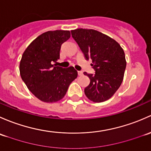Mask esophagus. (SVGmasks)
I'll use <instances>...</instances> for the list:
<instances>
[{"label":"esophagus","instance_id":"esophagus-1","mask_svg":"<svg viewBox=\"0 0 151 151\" xmlns=\"http://www.w3.org/2000/svg\"><path fill=\"white\" fill-rule=\"evenodd\" d=\"M78 76H83V72L82 71H78Z\"/></svg>","mask_w":151,"mask_h":151}]
</instances>
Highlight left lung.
I'll list each match as a JSON object with an SVG mask.
<instances>
[{
  "mask_svg": "<svg viewBox=\"0 0 151 151\" xmlns=\"http://www.w3.org/2000/svg\"><path fill=\"white\" fill-rule=\"evenodd\" d=\"M73 39L86 60H92L95 74H83L90 79L84 89L87 98L94 102L109 99L122 84L127 62L119 43L108 35L92 29L71 30Z\"/></svg>",
  "mask_w": 151,
  "mask_h": 151,
  "instance_id": "1",
  "label": "left lung"
}]
</instances>
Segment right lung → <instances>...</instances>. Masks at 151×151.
<instances>
[{
    "instance_id": "obj_1",
    "label": "right lung",
    "mask_w": 151,
    "mask_h": 151,
    "mask_svg": "<svg viewBox=\"0 0 151 151\" xmlns=\"http://www.w3.org/2000/svg\"><path fill=\"white\" fill-rule=\"evenodd\" d=\"M70 37L69 30L48 31L31 42L22 57L19 72L27 88L42 102H55L65 97L77 78L73 67L57 66L61 46Z\"/></svg>"
}]
</instances>
